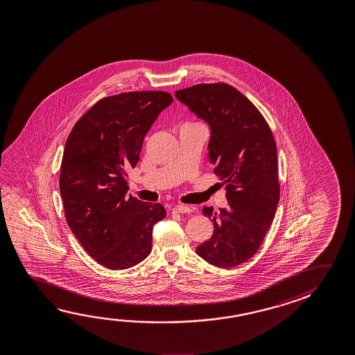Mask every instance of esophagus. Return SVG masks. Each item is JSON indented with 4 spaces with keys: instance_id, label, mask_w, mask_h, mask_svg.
Returning <instances> with one entry per match:
<instances>
[{
    "instance_id": "obj_1",
    "label": "esophagus",
    "mask_w": 355,
    "mask_h": 355,
    "mask_svg": "<svg viewBox=\"0 0 355 355\" xmlns=\"http://www.w3.org/2000/svg\"><path fill=\"white\" fill-rule=\"evenodd\" d=\"M173 211L175 213H180V214H186V213H191L192 209L189 207H186V205H178V207L173 208Z\"/></svg>"
}]
</instances>
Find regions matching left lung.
<instances>
[{
  "label": "left lung",
  "mask_w": 355,
  "mask_h": 355,
  "mask_svg": "<svg viewBox=\"0 0 355 355\" xmlns=\"http://www.w3.org/2000/svg\"><path fill=\"white\" fill-rule=\"evenodd\" d=\"M175 98L209 125L210 162L227 189V208L204 207L211 238L198 255L218 268H235L259 250L279 199L277 150L271 128L255 105L225 83L197 84Z\"/></svg>",
  "instance_id": "obj_1"
}]
</instances>
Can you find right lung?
<instances>
[{
    "instance_id": "right-lung-1",
    "label": "right lung",
    "mask_w": 355,
    "mask_h": 355,
    "mask_svg": "<svg viewBox=\"0 0 355 355\" xmlns=\"http://www.w3.org/2000/svg\"><path fill=\"white\" fill-rule=\"evenodd\" d=\"M172 103L164 92L107 96L76 121L65 142L59 177L65 219L104 268H132L151 252L152 229L166 209L126 197V171L137 164L146 134Z\"/></svg>"
}]
</instances>
